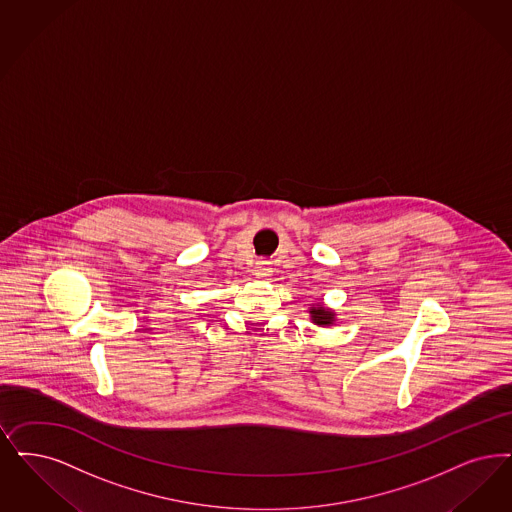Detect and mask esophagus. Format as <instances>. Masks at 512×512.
Wrapping results in <instances>:
<instances>
[{"label": "esophagus", "mask_w": 512, "mask_h": 512, "mask_svg": "<svg viewBox=\"0 0 512 512\" xmlns=\"http://www.w3.org/2000/svg\"><path fill=\"white\" fill-rule=\"evenodd\" d=\"M255 276H257V278H268V276H272L270 263H266V261L255 263Z\"/></svg>", "instance_id": "34e87169"}]
</instances>
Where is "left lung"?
I'll return each mask as SVG.
<instances>
[{
    "instance_id": "1",
    "label": "left lung",
    "mask_w": 512,
    "mask_h": 512,
    "mask_svg": "<svg viewBox=\"0 0 512 512\" xmlns=\"http://www.w3.org/2000/svg\"><path fill=\"white\" fill-rule=\"evenodd\" d=\"M308 312H310V320L316 326H331L335 322V314L329 308L322 307V305H316V307L310 308Z\"/></svg>"
}]
</instances>
